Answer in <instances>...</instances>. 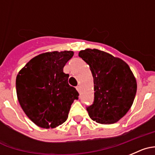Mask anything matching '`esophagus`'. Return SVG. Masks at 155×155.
<instances>
[{
  "label": "esophagus",
  "instance_id": "obj_1",
  "mask_svg": "<svg viewBox=\"0 0 155 155\" xmlns=\"http://www.w3.org/2000/svg\"><path fill=\"white\" fill-rule=\"evenodd\" d=\"M76 88H77V90H78V92H80V91H81V86L78 85L76 87Z\"/></svg>",
  "mask_w": 155,
  "mask_h": 155
}]
</instances>
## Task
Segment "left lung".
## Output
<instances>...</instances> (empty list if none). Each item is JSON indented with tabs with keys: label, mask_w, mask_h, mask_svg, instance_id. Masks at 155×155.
Wrapping results in <instances>:
<instances>
[{
	"label": "left lung",
	"mask_w": 155,
	"mask_h": 155,
	"mask_svg": "<svg viewBox=\"0 0 155 155\" xmlns=\"http://www.w3.org/2000/svg\"><path fill=\"white\" fill-rule=\"evenodd\" d=\"M94 79V102L87 106L90 118L102 124H112L123 118L132 106L137 81L127 63L96 49L81 50Z\"/></svg>",
	"instance_id": "8db88e82"
}]
</instances>
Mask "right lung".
Instances as JSON below:
<instances>
[{
	"label": "right lung",
	"instance_id": "obj_1",
	"mask_svg": "<svg viewBox=\"0 0 155 155\" xmlns=\"http://www.w3.org/2000/svg\"><path fill=\"white\" fill-rule=\"evenodd\" d=\"M73 51L48 52L32 58L18 72L16 92L21 109L35 125L55 128L68 117L78 92L68 84L64 67Z\"/></svg>",
	"mask_w": 155,
	"mask_h": 155
}]
</instances>
